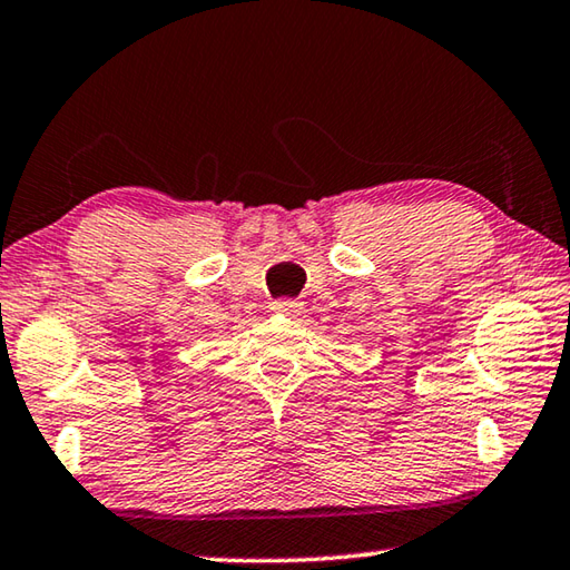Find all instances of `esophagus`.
Instances as JSON below:
<instances>
[{
	"label": "esophagus",
	"mask_w": 570,
	"mask_h": 570,
	"mask_svg": "<svg viewBox=\"0 0 570 570\" xmlns=\"http://www.w3.org/2000/svg\"><path fill=\"white\" fill-rule=\"evenodd\" d=\"M296 308H298L296 298H276V302H274V312L288 314V312H296Z\"/></svg>",
	"instance_id": "1"
}]
</instances>
